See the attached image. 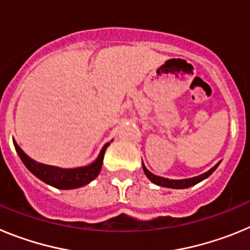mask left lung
Listing matches in <instances>:
<instances>
[{"instance_id":"8db88e82","label":"left lung","mask_w":250,"mask_h":250,"mask_svg":"<svg viewBox=\"0 0 250 250\" xmlns=\"http://www.w3.org/2000/svg\"><path fill=\"white\" fill-rule=\"evenodd\" d=\"M218 165H219V163L215 165V167H211L209 171H207V173L202 174V175L199 176H195V178H190V179H183V180H171V179H167V178H161V176H156L154 175L152 173H150L149 170L145 167V165L143 164V169H144V173L145 175L149 178L150 182H152L154 184L156 185H160V187H165V188H171V189H185V188H190L193 187V185L198 184V183H200L202 180H204V179H207L208 176L210 175L211 173H213L214 170L218 167Z\"/></svg>"}]
</instances>
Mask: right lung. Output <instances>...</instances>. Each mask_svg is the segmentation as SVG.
<instances>
[{"instance_id": "obj_1", "label": "right lung", "mask_w": 250, "mask_h": 250, "mask_svg": "<svg viewBox=\"0 0 250 250\" xmlns=\"http://www.w3.org/2000/svg\"><path fill=\"white\" fill-rule=\"evenodd\" d=\"M13 144H15L16 151L21 158L22 163L26 165V167L30 170L31 173L37 176L40 180L45 182L46 184L57 188V189H66V190L67 189H76V188L89 184L99 175L101 167H103L104 154H105L106 147L109 146V144H106L100 151V155L98 156V159L89 167H77V169H61V167L37 163L22 151L21 147L16 144V141H13Z\"/></svg>"}]
</instances>
